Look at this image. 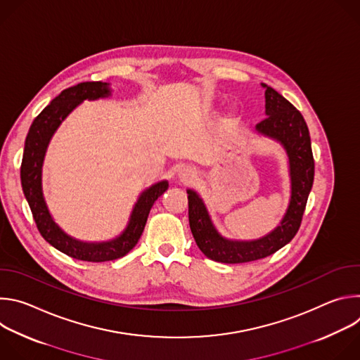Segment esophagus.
I'll list each match as a JSON object with an SVG mask.
<instances>
[{
  "label": "esophagus",
  "mask_w": 360,
  "mask_h": 360,
  "mask_svg": "<svg viewBox=\"0 0 360 360\" xmlns=\"http://www.w3.org/2000/svg\"><path fill=\"white\" fill-rule=\"evenodd\" d=\"M195 178H196V174H195V171H193L192 168H189V167H182V168H179V171H178V179H179L182 184H191V182L195 181Z\"/></svg>",
  "instance_id": "obj_1"
}]
</instances>
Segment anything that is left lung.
<instances>
[{
  "label": "left lung",
  "instance_id": "8db88e82",
  "mask_svg": "<svg viewBox=\"0 0 360 360\" xmlns=\"http://www.w3.org/2000/svg\"><path fill=\"white\" fill-rule=\"evenodd\" d=\"M265 89V118L255 127V134L278 142L286 155L289 175V202L281 222L266 235L256 239H231L224 236L212 221L202 196L186 189L189 226L198 248L207 258L222 264H243L266 258L296 235L306 200L314 185L315 161L311 135L302 114L274 88Z\"/></svg>",
  "mask_w": 360,
  "mask_h": 360
}]
</instances>
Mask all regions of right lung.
<instances>
[{
    "mask_svg": "<svg viewBox=\"0 0 360 360\" xmlns=\"http://www.w3.org/2000/svg\"><path fill=\"white\" fill-rule=\"evenodd\" d=\"M112 88L108 82H81L64 89L34 120L30 127L21 164V185L30 205L34 221L42 238L60 252L78 261L107 262L122 258L139 240L148 214L155 202L169 186L167 179L145 188L134 203L125 228L112 239L86 242L68 235L51 215L42 191V167L48 145L67 120L82 102L110 98Z\"/></svg>",
    "mask_w": 360,
    "mask_h": 360,
    "instance_id": "add662e5",
    "label": "right lung"
}]
</instances>
